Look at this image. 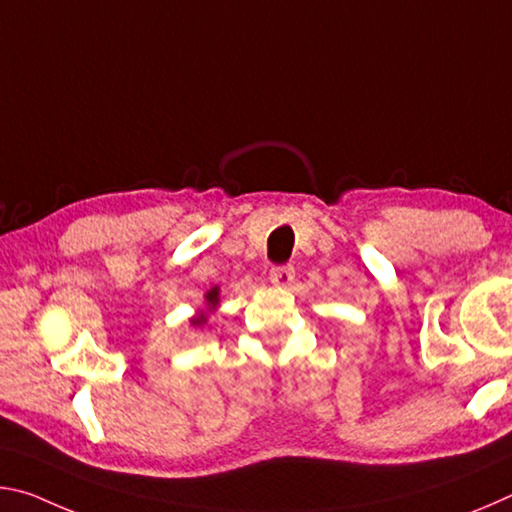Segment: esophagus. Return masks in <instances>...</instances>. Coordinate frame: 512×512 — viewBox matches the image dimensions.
I'll list each match as a JSON object with an SVG mask.
<instances>
[{"label": "esophagus", "mask_w": 512, "mask_h": 512, "mask_svg": "<svg viewBox=\"0 0 512 512\" xmlns=\"http://www.w3.org/2000/svg\"><path fill=\"white\" fill-rule=\"evenodd\" d=\"M293 277H296V271L291 266H275L271 271V282L275 287H289Z\"/></svg>", "instance_id": "34e87169"}]
</instances>
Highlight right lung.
I'll list each match as a JSON object with an SVG mask.
<instances>
[{"mask_svg":"<svg viewBox=\"0 0 512 512\" xmlns=\"http://www.w3.org/2000/svg\"><path fill=\"white\" fill-rule=\"evenodd\" d=\"M221 293H219V287H214V289H210L205 293V311H198L196 316H192L189 318V323H192L194 327H203L205 323H207V316L212 314V311H216V307H219V298Z\"/></svg>","mask_w":512,"mask_h":512,"instance_id":"right-lung-1","label":"right lung"}]
</instances>
